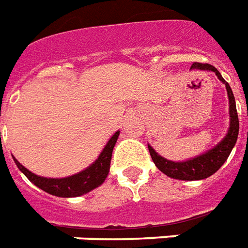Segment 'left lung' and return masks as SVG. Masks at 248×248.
Masks as SVG:
<instances>
[{
	"instance_id": "1",
	"label": "left lung",
	"mask_w": 248,
	"mask_h": 248,
	"mask_svg": "<svg viewBox=\"0 0 248 248\" xmlns=\"http://www.w3.org/2000/svg\"><path fill=\"white\" fill-rule=\"evenodd\" d=\"M191 69L213 72V73H216L219 81L225 85L229 98L230 124H229L228 133L225 135V137L216 146H213L209 150H206L205 153H202L200 155L189 158V159H186V161L175 162L166 159V158L159 155L150 145H148L153 162L155 163L158 170H161L169 178L179 180H202L205 179V178H209L210 175L215 174L216 171L222 166L225 161L230 155L232 148L235 146V142H237L238 139V132H239V120H238L237 107H235V98H234L232 87L229 86L228 82L223 79L221 73L213 65L195 62L191 66Z\"/></svg>"
}]
</instances>
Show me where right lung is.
<instances>
[{"label": "right lung", "instance_id": "right-lung-1", "mask_svg": "<svg viewBox=\"0 0 248 248\" xmlns=\"http://www.w3.org/2000/svg\"><path fill=\"white\" fill-rule=\"evenodd\" d=\"M119 135H120V131L113 133L103 150L100 152L98 158L91 163L90 166H87L85 170L79 171L77 174L65 176V178L39 176V175L27 170L25 166H22L19 162L16 161V157H13V159L16 162V167L26 175V178L36 187L43 189L44 192L57 197H78L85 193H89L103 184L109 172L112 150L115 148L117 139H119Z\"/></svg>", "mask_w": 248, "mask_h": 248}]
</instances>
